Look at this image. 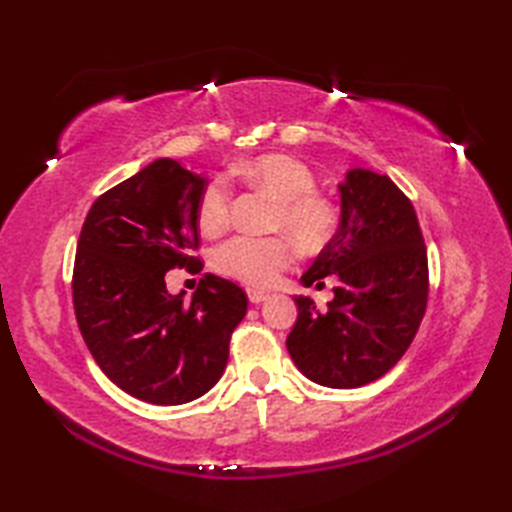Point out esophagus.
<instances>
[{"label": "esophagus", "instance_id": "esophagus-1", "mask_svg": "<svg viewBox=\"0 0 512 512\" xmlns=\"http://www.w3.org/2000/svg\"><path fill=\"white\" fill-rule=\"evenodd\" d=\"M246 292H248V301L250 303H262V301H266L270 297L266 290H259V288H248Z\"/></svg>", "mask_w": 512, "mask_h": 512}]
</instances>
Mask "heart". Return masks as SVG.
Returning <instances> with one entry per match:
<instances>
[{
	"label": "heart",
	"mask_w": 512,
	"mask_h": 512,
	"mask_svg": "<svg viewBox=\"0 0 512 512\" xmlns=\"http://www.w3.org/2000/svg\"><path fill=\"white\" fill-rule=\"evenodd\" d=\"M231 176L262 189L277 206L270 217L273 231H284L297 246L317 253L332 244L341 228V211L328 195L317 191L314 171L295 156L262 154L237 162ZM231 189L224 178L211 180L198 202V224L204 235L217 237L231 226ZM295 250L286 235L228 239L215 250L213 264L222 275L248 286H270L290 266Z\"/></svg>",
	"instance_id": "1"
}]
</instances>
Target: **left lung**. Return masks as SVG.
Segmentation results:
<instances>
[{"instance_id":"1","label":"left lung","mask_w":512,"mask_h":512,"mask_svg":"<svg viewBox=\"0 0 512 512\" xmlns=\"http://www.w3.org/2000/svg\"><path fill=\"white\" fill-rule=\"evenodd\" d=\"M341 228L301 281L339 277L328 310L295 297L292 361L325 387L352 389L387 374L427 310L429 264L413 204L389 176L352 169L341 184Z\"/></svg>"}]
</instances>
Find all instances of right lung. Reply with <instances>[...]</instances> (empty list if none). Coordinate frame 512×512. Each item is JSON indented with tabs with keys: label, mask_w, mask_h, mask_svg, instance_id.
<instances>
[{
	"label": "right lung",
	"mask_w": 512,
	"mask_h": 512,
	"mask_svg": "<svg viewBox=\"0 0 512 512\" xmlns=\"http://www.w3.org/2000/svg\"><path fill=\"white\" fill-rule=\"evenodd\" d=\"M206 178L160 158L96 198L76 244L72 299L83 341L114 385L151 405H182L220 380L248 299L204 275L171 297V268L202 266L198 202Z\"/></svg>",
	"instance_id": "1"
}]
</instances>
